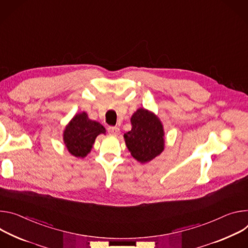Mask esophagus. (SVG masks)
Returning a JSON list of instances; mask_svg holds the SVG:
<instances>
[{"label": "esophagus", "mask_w": 248, "mask_h": 248, "mask_svg": "<svg viewBox=\"0 0 248 248\" xmlns=\"http://www.w3.org/2000/svg\"><path fill=\"white\" fill-rule=\"evenodd\" d=\"M119 132H120V130H119L118 127H115V126H110V127H108V133H109V134L117 136V135L119 134Z\"/></svg>", "instance_id": "obj_1"}]
</instances>
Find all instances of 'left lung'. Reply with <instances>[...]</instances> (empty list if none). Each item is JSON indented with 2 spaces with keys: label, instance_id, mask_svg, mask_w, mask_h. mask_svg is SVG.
<instances>
[{
  "label": "left lung",
  "instance_id": "8db88e82",
  "mask_svg": "<svg viewBox=\"0 0 248 248\" xmlns=\"http://www.w3.org/2000/svg\"><path fill=\"white\" fill-rule=\"evenodd\" d=\"M132 129L124 140L132 156L146 163L159 155L164 149L163 126L153 112L139 108L131 117Z\"/></svg>",
  "mask_w": 248,
  "mask_h": 248
}]
</instances>
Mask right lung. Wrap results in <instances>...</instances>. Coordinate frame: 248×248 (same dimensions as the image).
<instances>
[{
  "label": "right lung",
  "instance_id": "obj_1",
  "mask_svg": "<svg viewBox=\"0 0 248 248\" xmlns=\"http://www.w3.org/2000/svg\"><path fill=\"white\" fill-rule=\"evenodd\" d=\"M99 134H105V128L100 123L91 120L84 111L76 114L66 126L63 140L71 155L85 157L90 154Z\"/></svg>",
  "mask_w": 248,
  "mask_h": 248
}]
</instances>
